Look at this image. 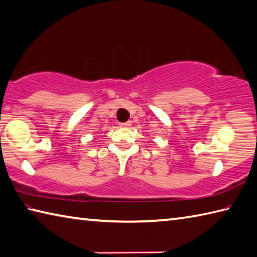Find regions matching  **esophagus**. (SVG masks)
<instances>
[{
	"mask_svg": "<svg viewBox=\"0 0 257 257\" xmlns=\"http://www.w3.org/2000/svg\"><path fill=\"white\" fill-rule=\"evenodd\" d=\"M130 124H132V122H130V121H127V122L120 123V127H122V128H127V127H130Z\"/></svg>",
	"mask_w": 257,
	"mask_h": 257,
	"instance_id": "34e87169",
	"label": "esophagus"
}]
</instances>
